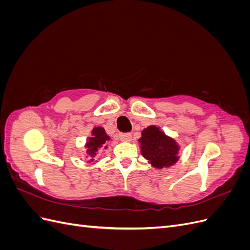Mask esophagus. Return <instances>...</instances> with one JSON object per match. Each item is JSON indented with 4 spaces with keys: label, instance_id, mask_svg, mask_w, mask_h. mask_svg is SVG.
I'll return each instance as SVG.
<instances>
[{
    "label": "esophagus",
    "instance_id": "34e87169",
    "mask_svg": "<svg viewBox=\"0 0 250 250\" xmlns=\"http://www.w3.org/2000/svg\"><path fill=\"white\" fill-rule=\"evenodd\" d=\"M119 138L121 141H123V142H130L132 140V135H131V133H128V132L120 133Z\"/></svg>",
    "mask_w": 250,
    "mask_h": 250
}]
</instances>
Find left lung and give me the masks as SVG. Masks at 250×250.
Returning a JSON list of instances; mask_svg holds the SVG:
<instances>
[{
	"mask_svg": "<svg viewBox=\"0 0 250 250\" xmlns=\"http://www.w3.org/2000/svg\"><path fill=\"white\" fill-rule=\"evenodd\" d=\"M139 142L143 156L154 168H168L178 161L179 146L177 143L156 126L145 128Z\"/></svg>",
	"mask_w": 250,
	"mask_h": 250,
	"instance_id": "obj_1",
	"label": "left lung"
}]
</instances>
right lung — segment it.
Wrapping results in <instances>:
<instances>
[{
    "instance_id": "obj_1",
    "label": "right lung",
    "mask_w": 250,
    "mask_h": 250,
    "mask_svg": "<svg viewBox=\"0 0 250 250\" xmlns=\"http://www.w3.org/2000/svg\"><path fill=\"white\" fill-rule=\"evenodd\" d=\"M109 137L105 132L104 128L102 127H95L93 131H92V137L87 139V143L85 147L87 148L86 152L88 153V155L90 156H95L96 152L98 151V149L101 148L102 146H104V149H106L107 146H105L107 141H109ZM94 160H90V162H93Z\"/></svg>"
}]
</instances>
